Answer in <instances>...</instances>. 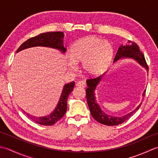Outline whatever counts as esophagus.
<instances>
[{
	"mask_svg": "<svg viewBox=\"0 0 158 158\" xmlns=\"http://www.w3.org/2000/svg\"><path fill=\"white\" fill-rule=\"evenodd\" d=\"M76 85L77 86V87H81V88H85V86H86V84H85V81H78L77 83V84H76Z\"/></svg>",
	"mask_w": 158,
	"mask_h": 158,
	"instance_id": "34e87169",
	"label": "esophagus"
}]
</instances>
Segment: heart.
<instances>
[{
	"label": "heart",
	"mask_w": 158,
	"mask_h": 158,
	"mask_svg": "<svg viewBox=\"0 0 158 158\" xmlns=\"http://www.w3.org/2000/svg\"><path fill=\"white\" fill-rule=\"evenodd\" d=\"M114 53L112 45L95 36H87L77 41L70 49V69L75 64L82 63L83 68L89 75L103 73L111 63Z\"/></svg>",
	"instance_id": "heart-1"
}]
</instances>
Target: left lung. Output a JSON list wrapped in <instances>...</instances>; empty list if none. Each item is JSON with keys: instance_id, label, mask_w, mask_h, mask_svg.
Here are the masks:
<instances>
[{"instance_id": "1", "label": "left lung", "mask_w": 158, "mask_h": 158, "mask_svg": "<svg viewBox=\"0 0 158 158\" xmlns=\"http://www.w3.org/2000/svg\"><path fill=\"white\" fill-rule=\"evenodd\" d=\"M130 58L136 60L140 65L148 70L149 67L146 62V60L143 53L139 50V47L136 43L129 41L127 42V45H121L119 48L117 50L116 56L114 58V62L117 61L120 58ZM102 76L98 77H90L87 79V85L88 88L86 89V98L88 100V106L92 117L97 122L106 126H117L126 122L128 119L131 115L135 113L136 110H138L141 104H140L137 108L131 113L127 114L123 117H113L106 115V113H103L100 109V106L96 102L94 89H96V85H98L99 81L101 80ZM146 90L144 92L143 96H145Z\"/></svg>"}]
</instances>
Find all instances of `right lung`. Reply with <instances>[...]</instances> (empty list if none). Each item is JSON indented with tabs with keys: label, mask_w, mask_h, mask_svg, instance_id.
I'll list each match as a JSON object with an SVG mask.
<instances>
[{
	"label": "right lung",
	"mask_w": 158,
	"mask_h": 158,
	"mask_svg": "<svg viewBox=\"0 0 158 158\" xmlns=\"http://www.w3.org/2000/svg\"><path fill=\"white\" fill-rule=\"evenodd\" d=\"M63 37L64 34L62 32L42 33V34L30 38L27 41L23 42L19 47V48L17 50V52L26 48H32V47L45 46L60 49L63 53H64L66 52V48H64L63 46ZM74 85H75V82L73 81L67 83L64 86L58 105H57L55 110H53V112H52L49 115L41 117H36L35 116L31 115L30 114L26 113L23 110V113L26 114V115L30 119L34 121L36 123L44 126L53 125L61 119L66 113L67 109V100H68L70 93L73 91Z\"/></svg>",
	"instance_id": "obj_1"
}]
</instances>
